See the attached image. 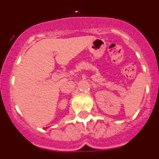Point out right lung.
<instances>
[{
  "instance_id": "1",
  "label": "right lung",
  "mask_w": 159,
  "mask_h": 159,
  "mask_svg": "<svg viewBox=\"0 0 159 159\" xmlns=\"http://www.w3.org/2000/svg\"><path fill=\"white\" fill-rule=\"evenodd\" d=\"M47 128H48V127H47Z\"/></svg>"
}]
</instances>
